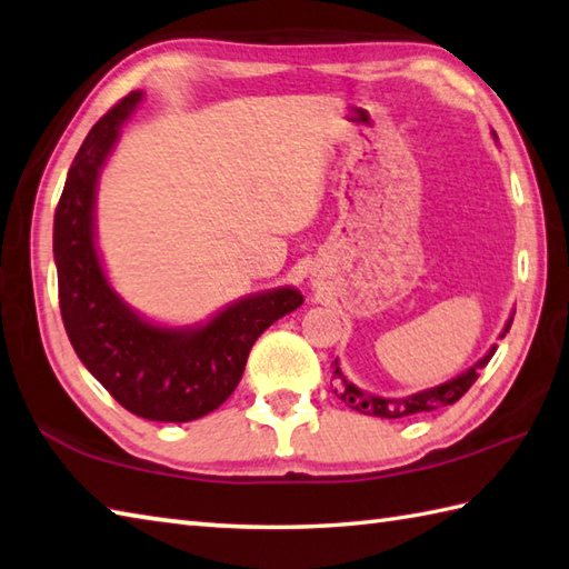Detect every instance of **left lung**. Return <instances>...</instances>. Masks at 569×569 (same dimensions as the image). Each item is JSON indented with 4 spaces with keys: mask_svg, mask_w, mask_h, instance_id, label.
<instances>
[{
    "mask_svg": "<svg viewBox=\"0 0 569 569\" xmlns=\"http://www.w3.org/2000/svg\"><path fill=\"white\" fill-rule=\"evenodd\" d=\"M493 138L498 140V136L493 132ZM510 322L506 326V332L510 330ZM496 348L486 355L483 360H478L469 372H463L456 377V380L447 382V385H439L433 389H427V392H417L411 397L405 399H382V397H375V395H367L362 389H358L355 385H350L345 380V375L340 372L338 360L332 362V377L338 380V389L336 395L342 399L345 405L350 409H358L362 415H372V417H385V419H399V417H409V415H419V411H433L439 407H449L453 402H459V399L469 392L471 385L478 380V372L483 370V367L491 362Z\"/></svg>",
    "mask_w": 569,
    "mask_h": 569,
    "instance_id": "8db88e82",
    "label": "left lung"
}]
</instances>
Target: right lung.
Wrapping results in <instances>:
<instances>
[{
	"label": "right lung",
	"instance_id": "1",
	"mask_svg": "<svg viewBox=\"0 0 569 569\" xmlns=\"http://www.w3.org/2000/svg\"><path fill=\"white\" fill-rule=\"evenodd\" d=\"M140 98L128 93L96 122L66 177L53 217L59 306L76 355L120 407L150 421H192L227 402L253 342L303 296L278 288L243 298L197 330L150 326L120 303L96 253L93 199L100 164Z\"/></svg>",
	"mask_w": 569,
	"mask_h": 569
}]
</instances>
